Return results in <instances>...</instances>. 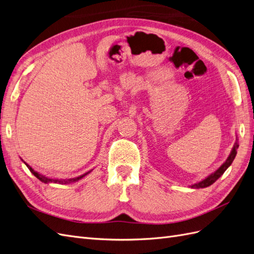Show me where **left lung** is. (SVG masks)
<instances>
[{
	"label": "left lung",
	"mask_w": 254,
	"mask_h": 254,
	"mask_svg": "<svg viewBox=\"0 0 254 254\" xmlns=\"http://www.w3.org/2000/svg\"><path fill=\"white\" fill-rule=\"evenodd\" d=\"M237 148H238V143H237V141H236L235 144H234V146H233L232 150H231V152H230V155H229L228 159L226 160V162H225L224 164H222L216 172H214V173L211 174L210 176H207L205 179L201 180L200 182L195 183V184H193V186H190V188H191V189H203V188L210 187L211 184H213L215 181H216V180L219 178V177H221L222 174H224V173L227 171V168L232 164L233 160H234V158H235V156H236V153H237V151H236Z\"/></svg>",
	"instance_id": "8db88e82"
}]
</instances>
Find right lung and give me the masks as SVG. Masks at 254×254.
<instances>
[{
    "label": "right lung",
    "instance_id": "add662e5",
    "mask_svg": "<svg viewBox=\"0 0 254 254\" xmlns=\"http://www.w3.org/2000/svg\"><path fill=\"white\" fill-rule=\"evenodd\" d=\"M25 163V162H24ZM25 165L27 166V168L28 170L30 171V173H32L34 176H36L38 179H39L41 182H43V183H59V184H68V183H72V182H76V181H78V180H80L81 178H83L84 176H87L88 174H90L91 172H92V170L90 171V172H88V173H86V174H83V175H81V176H79V177H76V178H70V179H52V178H48V177H45V176H43V175H41V174H39V173H37V172H35L32 167H30L28 164H26L25 163Z\"/></svg>",
    "mask_w": 254,
    "mask_h": 254
}]
</instances>
